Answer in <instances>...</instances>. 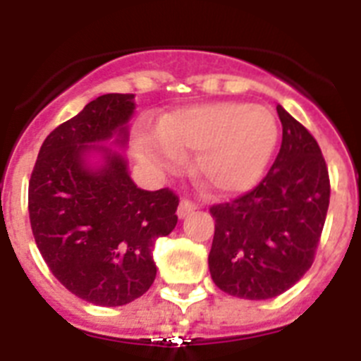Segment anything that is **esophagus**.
Returning a JSON list of instances; mask_svg holds the SVG:
<instances>
[{"mask_svg": "<svg viewBox=\"0 0 361 361\" xmlns=\"http://www.w3.org/2000/svg\"><path fill=\"white\" fill-rule=\"evenodd\" d=\"M195 209H197L195 202H191V200H188V199L180 200V204H178V208H177L178 219H184V216H188L190 213L195 212Z\"/></svg>", "mask_w": 361, "mask_h": 361, "instance_id": "esophagus-1", "label": "esophagus"}]
</instances>
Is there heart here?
<instances>
[{
  "label": "heart",
  "mask_w": 361,
  "mask_h": 361,
  "mask_svg": "<svg viewBox=\"0 0 361 361\" xmlns=\"http://www.w3.org/2000/svg\"><path fill=\"white\" fill-rule=\"evenodd\" d=\"M279 141L271 111L240 101L191 104L159 123V133L139 137L141 159L171 171L195 152L193 171L220 195L247 191L260 180Z\"/></svg>",
  "instance_id": "heart-1"
}]
</instances>
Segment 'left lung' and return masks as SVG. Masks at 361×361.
Segmentation results:
<instances>
[{
    "label": "left lung",
    "instance_id": "8db88e82",
    "mask_svg": "<svg viewBox=\"0 0 361 361\" xmlns=\"http://www.w3.org/2000/svg\"><path fill=\"white\" fill-rule=\"evenodd\" d=\"M282 145L258 186L215 204L209 273L219 289L267 300L293 288L314 260L329 208V171L317 139L282 106Z\"/></svg>",
    "mask_w": 361,
    "mask_h": 361
}]
</instances>
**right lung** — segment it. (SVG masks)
Instances as JSON below:
<instances>
[{"label": "right lung", "instance_id": "obj_1", "mask_svg": "<svg viewBox=\"0 0 361 361\" xmlns=\"http://www.w3.org/2000/svg\"><path fill=\"white\" fill-rule=\"evenodd\" d=\"M133 110V94L90 101L44 139L28 183L32 233L52 275L79 298L106 307L148 291L157 275L153 244L177 226L173 191L137 188L123 155L94 145L114 135L124 145ZM92 151L104 157L97 169L85 161Z\"/></svg>", "mask_w": 361, "mask_h": 361}]
</instances>
